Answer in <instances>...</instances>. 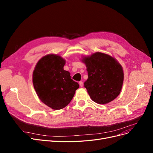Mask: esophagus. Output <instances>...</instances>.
Masks as SVG:
<instances>
[{
  "label": "esophagus",
  "instance_id": "esophagus-1",
  "mask_svg": "<svg viewBox=\"0 0 153 153\" xmlns=\"http://www.w3.org/2000/svg\"><path fill=\"white\" fill-rule=\"evenodd\" d=\"M79 85H80V87H83V85H84V83H83V82L80 81V82H79Z\"/></svg>",
  "mask_w": 153,
  "mask_h": 153
}]
</instances>
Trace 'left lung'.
Instances as JSON below:
<instances>
[{
	"instance_id": "1",
	"label": "left lung",
	"mask_w": 153,
	"mask_h": 153,
	"mask_svg": "<svg viewBox=\"0 0 153 153\" xmlns=\"http://www.w3.org/2000/svg\"><path fill=\"white\" fill-rule=\"evenodd\" d=\"M88 78L84 82L90 98L98 104H106L117 98L121 91L124 80L123 69L110 55L96 52L84 57Z\"/></svg>"
}]
</instances>
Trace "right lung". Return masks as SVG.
<instances>
[{"instance_id":"1","label":"right lung","mask_w":153,"mask_h":153,"mask_svg":"<svg viewBox=\"0 0 153 153\" xmlns=\"http://www.w3.org/2000/svg\"><path fill=\"white\" fill-rule=\"evenodd\" d=\"M66 61L60 55L48 54L37 63L32 75V82L39 98L53 110L66 106L79 87L70 73L64 69Z\"/></svg>"}]
</instances>
